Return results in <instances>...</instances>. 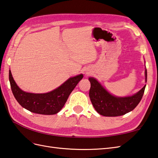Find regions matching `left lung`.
Wrapping results in <instances>:
<instances>
[{
  "label": "left lung",
  "instance_id": "1",
  "mask_svg": "<svg viewBox=\"0 0 158 158\" xmlns=\"http://www.w3.org/2000/svg\"><path fill=\"white\" fill-rule=\"evenodd\" d=\"M147 82V70L145 71ZM91 83L89 96L95 110L104 116H118L133 110L139 104L143 96L146 85L131 96L116 97L110 94L93 77H89Z\"/></svg>",
  "mask_w": 158,
  "mask_h": 158
}]
</instances>
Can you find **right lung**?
Returning <instances> with one entry per match:
<instances>
[{
	"instance_id": "add662e5",
	"label": "right lung",
	"mask_w": 158,
	"mask_h": 158,
	"mask_svg": "<svg viewBox=\"0 0 158 158\" xmlns=\"http://www.w3.org/2000/svg\"><path fill=\"white\" fill-rule=\"evenodd\" d=\"M82 74L69 78L56 89L46 94H32L21 90L17 86L9 71V81L12 92L22 107L31 112L52 115L63 108L72 91L82 79Z\"/></svg>"
}]
</instances>
